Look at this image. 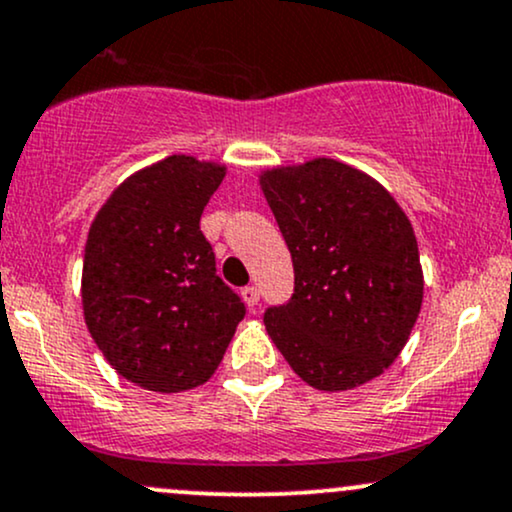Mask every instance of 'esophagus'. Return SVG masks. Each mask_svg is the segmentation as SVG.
I'll return each instance as SVG.
<instances>
[{"mask_svg": "<svg viewBox=\"0 0 512 512\" xmlns=\"http://www.w3.org/2000/svg\"><path fill=\"white\" fill-rule=\"evenodd\" d=\"M243 301L248 303V308H255V305L260 303V289H257V286H245Z\"/></svg>", "mask_w": 512, "mask_h": 512, "instance_id": "34e87169", "label": "esophagus"}]
</instances>
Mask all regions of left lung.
I'll use <instances>...</instances> for the list:
<instances>
[{
    "instance_id": "8db88e82",
    "label": "left lung",
    "mask_w": 512,
    "mask_h": 512,
    "mask_svg": "<svg viewBox=\"0 0 512 512\" xmlns=\"http://www.w3.org/2000/svg\"><path fill=\"white\" fill-rule=\"evenodd\" d=\"M260 187L296 274L291 301L264 313L276 349L315 390L383 375L424 301L407 214L378 180L334 158L262 170Z\"/></svg>"
}]
</instances>
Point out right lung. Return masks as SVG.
<instances>
[{"mask_svg":"<svg viewBox=\"0 0 512 512\" xmlns=\"http://www.w3.org/2000/svg\"><path fill=\"white\" fill-rule=\"evenodd\" d=\"M223 175L221 163L168 156L129 175L88 228L86 327L105 361L144 390L207 383L245 317L199 231Z\"/></svg>","mask_w":512,"mask_h":512,"instance_id":"obj_1","label":"right lung"}]
</instances>
